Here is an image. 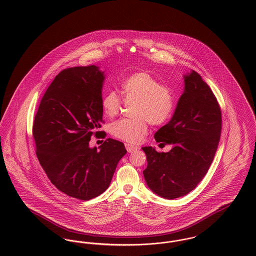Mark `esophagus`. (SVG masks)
I'll return each mask as SVG.
<instances>
[{
	"label": "esophagus",
	"instance_id": "1",
	"mask_svg": "<svg viewBox=\"0 0 256 256\" xmlns=\"http://www.w3.org/2000/svg\"><path fill=\"white\" fill-rule=\"evenodd\" d=\"M124 146H126V150L128 152H134L138 150V146H134V145H132V144H128V143L124 144Z\"/></svg>",
	"mask_w": 256,
	"mask_h": 256
}]
</instances>
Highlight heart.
<instances>
[{"mask_svg": "<svg viewBox=\"0 0 256 256\" xmlns=\"http://www.w3.org/2000/svg\"><path fill=\"white\" fill-rule=\"evenodd\" d=\"M122 100L114 91H108L102 98V108L106 116H117L124 104L130 106L134 118L121 119L110 126L111 134L130 143L140 142L148 132V124L158 126L170 120L176 98L170 86L162 84L156 76L146 71L128 76L122 84Z\"/></svg>", "mask_w": 256, "mask_h": 256, "instance_id": "b5f03b06", "label": "heart"}]
</instances>
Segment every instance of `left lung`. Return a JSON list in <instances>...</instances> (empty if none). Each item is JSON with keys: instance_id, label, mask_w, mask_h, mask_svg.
I'll return each instance as SVG.
<instances>
[{"instance_id": "obj_1", "label": "left lung", "mask_w": 256, "mask_h": 256, "mask_svg": "<svg viewBox=\"0 0 256 256\" xmlns=\"http://www.w3.org/2000/svg\"><path fill=\"white\" fill-rule=\"evenodd\" d=\"M185 78V90L170 122L154 138L169 152L144 146L148 166L143 170L148 186L165 198H176L194 190L206 174L219 145L222 110L217 98L198 74Z\"/></svg>"}]
</instances>
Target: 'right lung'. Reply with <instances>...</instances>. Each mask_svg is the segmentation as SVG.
<instances>
[{
  "label": "right lung",
  "mask_w": 256,
  "mask_h": 256,
  "mask_svg": "<svg viewBox=\"0 0 256 256\" xmlns=\"http://www.w3.org/2000/svg\"><path fill=\"white\" fill-rule=\"evenodd\" d=\"M104 73L95 65L62 70L46 90L32 126L37 158L60 191L88 200L104 193L126 150L108 138L91 148V137L102 134Z\"/></svg>",
  "instance_id": "right-lung-1"
}]
</instances>
